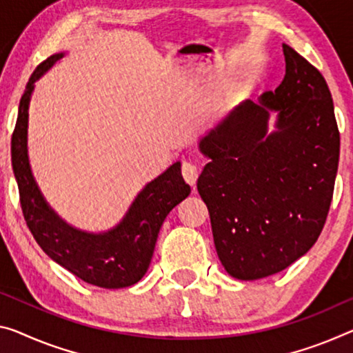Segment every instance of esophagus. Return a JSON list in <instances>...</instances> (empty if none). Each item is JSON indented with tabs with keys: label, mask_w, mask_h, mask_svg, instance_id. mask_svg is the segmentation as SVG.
<instances>
[{
	"label": "esophagus",
	"mask_w": 353,
	"mask_h": 353,
	"mask_svg": "<svg viewBox=\"0 0 353 353\" xmlns=\"http://www.w3.org/2000/svg\"><path fill=\"white\" fill-rule=\"evenodd\" d=\"M181 173H183L184 181H186L188 184H191V186H194V184L197 183L199 170H197V167L192 164V162L184 161L183 165H181Z\"/></svg>",
	"instance_id": "obj_1"
}]
</instances>
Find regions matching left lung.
Wrapping results in <instances>:
<instances>
[{
  "label": "left lung",
  "mask_w": 353,
  "mask_h": 353,
  "mask_svg": "<svg viewBox=\"0 0 353 353\" xmlns=\"http://www.w3.org/2000/svg\"><path fill=\"white\" fill-rule=\"evenodd\" d=\"M284 80L210 129L197 180L222 267L241 281L285 270L323 229L339 162V131L322 74L283 44ZM276 113L274 129L269 115Z\"/></svg>",
  "instance_id": "8db88e82"
}]
</instances>
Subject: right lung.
Instances as JSON below:
<instances>
[{
    "label": "right lung",
    "mask_w": 353,
    "mask_h": 353,
    "mask_svg": "<svg viewBox=\"0 0 353 353\" xmlns=\"http://www.w3.org/2000/svg\"><path fill=\"white\" fill-rule=\"evenodd\" d=\"M64 53H55L32 72L20 99L10 156L26 225L48 257L85 283L102 289H123L143 278L167 214L191 192L176 161L146 183L126 214L105 232H86L68 224L42 195L28 158V110L34 83Z\"/></svg>",
    "instance_id": "right-lung-1"
}]
</instances>
